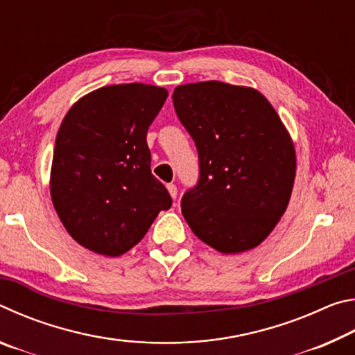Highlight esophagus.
I'll list each match as a JSON object with an SVG mask.
<instances>
[{"mask_svg": "<svg viewBox=\"0 0 355 355\" xmlns=\"http://www.w3.org/2000/svg\"><path fill=\"white\" fill-rule=\"evenodd\" d=\"M167 191H169V194H171L172 199H177V196H178V189H177V186H175V184H173V183H169V184H167Z\"/></svg>", "mask_w": 355, "mask_h": 355, "instance_id": "esophagus-1", "label": "esophagus"}]
</instances>
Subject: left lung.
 <instances>
[{
	"mask_svg": "<svg viewBox=\"0 0 355 355\" xmlns=\"http://www.w3.org/2000/svg\"><path fill=\"white\" fill-rule=\"evenodd\" d=\"M173 107L199 153L182 197L194 235L222 254L257 248L285 213L296 175L290 135L263 95L220 81L184 84Z\"/></svg>",
	"mask_w": 355,
	"mask_h": 355,
	"instance_id": "1",
	"label": "left lung"
}]
</instances>
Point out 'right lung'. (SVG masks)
<instances>
[{
  "mask_svg": "<svg viewBox=\"0 0 355 355\" xmlns=\"http://www.w3.org/2000/svg\"><path fill=\"white\" fill-rule=\"evenodd\" d=\"M167 91L130 83L97 89L70 107L58 131L51 200L78 244L119 257L141 241L172 199L150 171L147 131Z\"/></svg>",
  "mask_w": 355,
  "mask_h": 355,
  "instance_id": "obj_1",
  "label": "right lung"
}]
</instances>
